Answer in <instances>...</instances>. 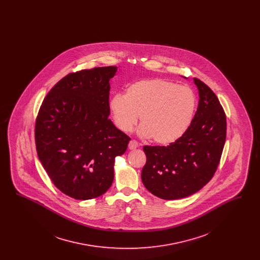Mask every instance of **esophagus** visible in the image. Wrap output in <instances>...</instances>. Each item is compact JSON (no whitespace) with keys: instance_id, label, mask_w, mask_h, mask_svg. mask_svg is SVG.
Masks as SVG:
<instances>
[{"instance_id":"34e87169","label":"esophagus","mask_w":260,"mask_h":260,"mask_svg":"<svg viewBox=\"0 0 260 260\" xmlns=\"http://www.w3.org/2000/svg\"><path fill=\"white\" fill-rule=\"evenodd\" d=\"M138 147V143L136 142V140H131L128 143V149L129 150H135V149Z\"/></svg>"}]
</instances>
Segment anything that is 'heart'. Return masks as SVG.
<instances>
[{
    "label": "heart",
    "mask_w": 260,
    "mask_h": 260,
    "mask_svg": "<svg viewBox=\"0 0 260 260\" xmlns=\"http://www.w3.org/2000/svg\"><path fill=\"white\" fill-rule=\"evenodd\" d=\"M196 106L191 87L164 79L136 82L125 88L124 95L115 94L108 103L114 124L121 132H129L140 115V136L152 137L161 145L172 144L185 134Z\"/></svg>",
    "instance_id": "obj_1"
}]
</instances>
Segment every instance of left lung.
<instances>
[{
	"label": "left lung",
	"instance_id": "1",
	"mask_svg": "<svg viewBox=\"0 0 260 260\" xmlns=\"http://www.w3.org/2000/svg\"><path fill=\"white\" fill-rule=\"evenodd\" d=\"M199 90L196 114L185 134L169 146H144V186L164 200L191 196L212 178L226 139V116L214 92L194 78Z\"/></svg>",
	"mask_w": 260,
	"mask_h": 260
}]
</instances>
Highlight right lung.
<instances>
[{
    "label": "right lung",
    "mask_w": 260,
    "mask_h": 260,
    "mask_svg": "<svg viewBox=\"0 0 260 260\" xmlns=\"http://www.w3.org/2000/svg\"><path fill=\"white\" fill-rule=\"evenodd\" d=\"M116 66L67 75L44 99L35 140L39 160L65 195L89 200L104 194L114 179L115 158L131 138L111 120L110 79Z\"/></svg>",
    "instance_id": "1"
}]
</instances>
